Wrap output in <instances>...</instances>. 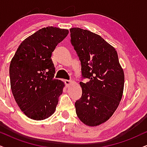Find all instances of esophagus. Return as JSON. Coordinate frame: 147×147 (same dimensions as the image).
<instances>
[{
    "instance_id": "esophagus-1",
    "label": "esophagus",
    "mask_w": 147,
    "mask_h": 147,
    "mask_svg": "<svg viewBox=\"0 0 147 147\" xmlns=\"http://www.w3.org/2000/svg\"><path fill=\"white\" fill-rule=\"evenodd\" d=\"M64 83H65V84H66V86L68 87L70 84H72V81H71V80H65Z\"/></svg>"
}]
</instances>
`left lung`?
Segmentation results:
<instances>
[{
  "label": "left lung",
  "instance_id": "8db88e82",
  "mask_svg": "<svg viewBox=\"0 0 147 147\" xmlns=\"http://www.w3.org/2000/svg\"><path fill=\"white\" fill-rule=\"evenodd\" d=\"M71 44L81 64L82 96L76 101V113L83 123L97 126L112 116L119 105L124 72L117 51L100 35L79 28L70 29Z\"/></svg>",
  "mask_w": 147,
  "mask_h": 147
}]
</instances>
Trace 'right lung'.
Wrapping results in <instances>:
<instances>
[{
  "label": "right lung",
  "mask_w": 147,
  "mask_h": 147,
  "mask_svg": "<svg viewBox=\"0 0 147 147\" xmlns=\"http://www.w3.org/2000/svg\"><path fill=\"white\" fill-rule=\"evenodd\" d=\"M69 31L49 26L23 40L9 66L11 88L18 107L28 117L45 119L53 114L64 83L53 79L52 52Z\"/></svg>",
  "instance_id": "right-lung-1"
}]
</instances>
